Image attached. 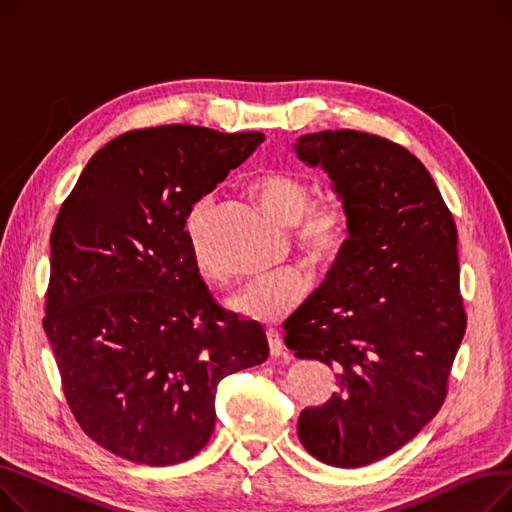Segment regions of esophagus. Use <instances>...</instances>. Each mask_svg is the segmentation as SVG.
Here are the masks:
<instances>
[{"label": "esophagus", "instance_id": "obj_1", "mask_svg": "<svg viewBox=\"0 0 512 512\" xmlns=\"http://www.w3.org/2000/svg\"><path fill=\"white\" fill-rule=\"evenodd\" d=\"M267 342H270V355H272V357H282V355H286L284 342H282V338H280L278 332L267 330Z\"/></svg>", "mask_w": 512, "mask_h": 512}]
</instances>
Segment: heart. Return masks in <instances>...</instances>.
I'll list each match as a JSON object with an SVG mask.
<instances>
[{"instance_id": "b5f03b06", "label": "heart", "mask_w": 512, "mask_h": 512, "mask_svg": "<svg viewBox=\"0 0 512 512\" xmlns=\"http://www.w3.org/2000/svg\"><path fill=\"white\" fill-rule=\"evenodd\" d=\"M251 193L259 205L284 226H292V242L299 253L313 263H332L348 240V218L338 203L313 201L311 186L297 174L270 170L257 176ZM213 218V203L203 199L191 211L188 232L197 272L207 282H224L226 274L215 265L207 251V230ZM311 288L301 270H282L257 278L236 290L228 309L255 324H278L297 309Z\"/></svg>"}]
</instances>
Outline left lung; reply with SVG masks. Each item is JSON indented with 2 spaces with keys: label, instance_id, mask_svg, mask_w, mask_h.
I'll return each mask as SVG.
<instances>
[{
  "label": "left lung",
  "instance_id": "8db88e82",
  "mask_svg": "<svg viewBox=\"0 0 512 512\" xmlns=\"http://www.w3.org/2000/svg\"><path fill=\"white\" fill-rule=\"evenodd\" d=\"M334 182L348 240L326 282L284 321L299 359L336 369L338 392L299 417V438L334 467H363L436 417L467 328L456 224L436 182L402 145L321 130L294 145Z\"/></svg>",
  "mask_w": 512,
  "mask_h": 512
}]
</instances>
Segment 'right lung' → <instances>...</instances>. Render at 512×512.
I'll return each instance as SVG.
<instances>
[{
  "label": "right lung",
  "mask_w": 512,
  "mask_h": 512,
  "mask_svg": "<svg viewBox=\"0 0 512 512\" xmlns=\"http://www.w3.org/2000/svg\"><path fill=\"white\" fill-rule=\"evenodd\" d=\"M263 139L191 124L124 132L60 207L43 328L74 419L122 459H191L213 434L218 384L270 355L259 324L213 299L184 230Z\"/></svg>",
  "instance_id": "add662e5"
}]
</instances>
